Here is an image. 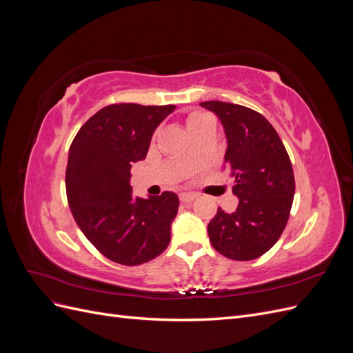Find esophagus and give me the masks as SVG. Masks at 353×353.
<instances>
[{"label":"esophagus","instance_id":"34e87169","mask_svg":"<svg viewBox=\"0 0 353 353\" xmlns=\"http://www.w3.org/2000/svg\"><path fill=\"white\" fill-rule=\"evenodd\" d=\"M196 197H197V196L193 194V193H181V194H179V200L183 201V203H191Z\"/></svg>","mask_w":353,"mask_h":353}]
</instances>
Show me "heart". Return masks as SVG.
I'll return each mask as SVG.
<instances>
[{
  "label": "heart",
  "instance_id": "b5f03b06",
  "mask_svg": "<svg viewBox=\"0 0 353 353\" xmlns=\"http://www.w3.org/2000/svg\"><path fill=\"white\" fill-rule=\"evenodd\" d=\"M212 123H213V121L210 119V117L205 113H200V112L191 113L187 117V126H188V130L191 131V134H193V135L196 132H199L200 130H203L205 126L212 125Z\"/></svg>",
  "mask_w": 353,
  "mask_h": 353
}]
</instances>
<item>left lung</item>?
Segmentation results:
<instances>
[{
  "label": "left lung",
  "mask_w": 353,
  "mask_h": 353,
  "mask_svg": "<svg viewBox=\"0 0 353 353\" xmlns=\"http://www.w3.org/2000/svg\"><path fill=\"white\" fill-rule=\"evenodd\" d=\"M225 130V168L234 179L239 206L218 208L209 225L216 252L232 261H253L279 241L294 197V175L281 138L265 117L240 104L203 101Z\"/></svg>",
  "instance_id": "left-lung-1"
}]
</instances>
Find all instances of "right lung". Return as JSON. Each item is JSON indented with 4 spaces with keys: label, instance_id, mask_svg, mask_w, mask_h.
I'll use <instances>...</instances> for the list:
<instances>
[{
    "label": "right lung",
    "instance_id": "1",
    "mask_svg": "<svg viewBox=\"0 0 353 353\" xmlns=\"http://www.w3.org/2000/svg\"><path fill=\"white\" fill-rule=\"evenodd\" d=\"M175 105L119 103L85 122L69 148L66 194L72 215L105 258L126 266L154 259L170 241L179 200L165 191L134 197L132 163L143 160L159 123Z\"/></svg>",
    "mask_w": 353,
    "mask_h": 353
}]
</instances>
